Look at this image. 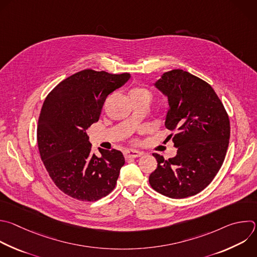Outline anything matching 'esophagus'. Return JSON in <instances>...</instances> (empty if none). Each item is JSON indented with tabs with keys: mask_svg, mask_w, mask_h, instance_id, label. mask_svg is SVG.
Listing matches in <instances>:
<instances>
[{
	"mask_svg": "<svg viewBox=\"0 0 257 257\" xmlns=\"http://www.w3.org/2000/svg\"><path fill=\"white\" fill-rule=\"evenodd\" d=\"M124 155L126 158H136L143 155V152L135 150V149H128L124 152Z\"/></svg>",
	"mask_w": 257,
	"mask_h": 257,
	"instance_id": "obj_1",
	"label": "esophagus"
}]
</instances>
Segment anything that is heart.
Here are the masks:
<instances>
[{
  "label": "heart",
  "mask_w": 257,
  "mask_h": 257,
  "mask_svg": "<svg viewBox=\"0 0 257 257\" xmlns=\"http://www.w3.org/2000/svg\"><path fill=\"white\" fill-rule=\"evenodd\" d=\"M133 92H138V93H145V94H148V95H149V93H148L146 90H144V89H136V90H134Z\"/></svg>",
  "instance_id": "1"
}]
</instances>
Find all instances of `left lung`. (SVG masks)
<instances>
[{"label": "left lung", "instance_id": "left-lung-1", "mask_svg": "<svg viewBox=\"0 0 257 257\" xmlns=\"http://www.w3.org/2000/svg\"><path fill=\"white\" fill-rule=\"evenodd\" d=\"M154 87L168 101L165 127L174 132L177 155L165 160L157 153V167L149 184L172 199L197 195L221 168L230 138L227 112L211 85L183 69L164 72Z\"/></svg>", "mask_w": 257, "mask_h": 257}]
</instances>
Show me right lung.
I'll return each instance as SVG.
<instances>
[{"label":"right lung","mask_w":257,"mask_h":257,"mask_svg":"<svg viewBox=\"0 0 257 257\" xmlns=\"http://www.w3.org/2000/svg\"><path fill=\"white\" fill-rule=\"evenodd\" d=\"M131 77L93 69L78 71L60 81L46 97L38 120V149L47 173L65 195L98 201L115 188L125 163L119 150L92 152L87 129L98 122L108 95Z\"/></svg>","instance_id":"obj_1"}]
</instances>
